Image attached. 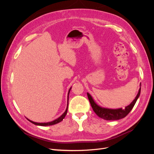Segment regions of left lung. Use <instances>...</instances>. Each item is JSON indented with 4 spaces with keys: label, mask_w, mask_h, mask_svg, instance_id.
Segmentation results:
<instances>
[{
    "label": "left lung",
    "mask_w": 154,
    "mask_h": 154,
    "mask_svg": "<svg viewBox=\"0 0 154 154\" xmlns=\"http://www.w3.org/2000/svg\"><path fill=\"white\" fill-rule=\"evenodd\" d=\"M141 86V84L140 83V88H139L136 97H135V99L132 101V103L129 105L125 106V109L120 108L117 109H112L100 106L96 103L95 101L92 98V97L91 96L89 93L87 92V94L92 108L97 116H99L100 118L105 120H118L124 118L125 116H127V114L131 111L134 105L136 104L138 97L140 96Z\"/></svg>",
    "instance_id": "8db88e82"
}]
</instances>
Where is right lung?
<instances>
[{"label":"right lung","instance_id":"add662e5","mask_svg":"<svg viewBox=\"0 0 154 154\" xmlns=\"http://www.w3.org/2000/svg\"><path fill=\"white\" fill-rule=\"evenodd\" d=\"M71 87L69 88V92H68V96H67V105L66 110V111L64 112L63 114L61 116H60V117H59L58 118L54 119V121H52V122H48V123H37V122H32V121H31L30 119H27H27L28 120V121H29V122H30L31 123H32V124H34V125H38V126H44V127H45V126H51V125H53L57 124V123H60V122H61L64 119V118L66 117V116L67 112L68 104H69V92H70V91H71Z\"/></svg>","mask_w":154,"mask_h":154}]
</instances>
